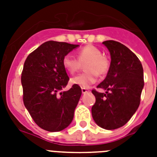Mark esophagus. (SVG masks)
<instances>
[{
  "label": "esophagus",
  "mask_w": 157,
  "mask_h": 157,
  "mask_svg": "<svg viewBox=\"0 0 157 157\" xmlns=\"http://www.w3.org/2000/svg\"><path fill=\"white\" fill-rule=\"evenodd\" d=\"M81 91H82V94H86L88 92V90L87 89H85V88H81Z\"/></svg>",
  "instance_id": "obj_1"
}]
</instances>
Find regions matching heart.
<instances>
[{
  "label": "heart",
  "instance_id": "1",
  "mask_svg": "<svg viewBox=\"0 0 157 157\" xmlns=\"http://www.w3.org/2000/svg\"><path fill=\"white\" fill-rule=\"evenodd\" d=\"M78 59L71 54L63 57V64L69 73L74 74L85 65L86 72L74 76L71 79V83L81 88L88 89L97 81L98 76H103L109 70L110 62L107 57L103 55L102 51L94 45H86L79 50Z\"/></svg>",
  "mask_w": 157,
  "mask_h": 157
}]
</instances>
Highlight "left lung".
Masks as SVG:
<instances>
[{"instance_id":"left-lung-1","label":"left lung","mask_w":157,"mask_h":157,"mask_svg":"<svg viewBox=\"0 0 157 157\" xmlns=\"http://www.w3.org/2000/svg\"><path fill=\"white\" fill-rule=\"evenodd\" d=\"M103 44L110 52L111 63L106 78L97 86L105 93L92 90L96 101L91 112L98 126L111 130L124 125L139 108L144 69L138 57L125 45L115 40Z\"/></svg>"}]
</instances>
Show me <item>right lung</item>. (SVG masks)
<instances>
[{
  "label": "right lung",
  "instance_id": "add662e5",
  "mask_svg": "<svg viewBox=\"0 0 157 157\" xmlns=\"http://www.w3.org/2000/svg\"><path fill=\"white\" fill-rule=\"evenodd\" d=\"M78 46L49 40L25 60L21 77L23 103L36 124L45 130L61 131L73 120L81 89L73 85L62 91L69 81L63 59Z\"/></svg>",
  "mask_w": 157,
  "mask_h": 157
}]
</instances>
